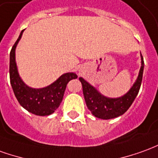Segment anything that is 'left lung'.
Returning <instances> with one entry per match:
<instances>
[{
	"mask_svg": "<svg viewBox=\"0 0 158 158\" xmlns=\"http://www.w3.org/2000/svg\"><path fill=\"white\" fill-rule=\"evenodd\" d=\"M144 72V59L141 55V68L136 81L131 89L121 98H110L104 97L95 87L90 85L83 78H79L82 84L84 98L87 108L96 117L109 120L118 117L125 113L130 108L140 89Z\"/></svg>",
	"mask_w": 158,
	"mask_h": 158,
	"instance_id": "8db88e82",
	"label": "left lung"
}]
</instances>
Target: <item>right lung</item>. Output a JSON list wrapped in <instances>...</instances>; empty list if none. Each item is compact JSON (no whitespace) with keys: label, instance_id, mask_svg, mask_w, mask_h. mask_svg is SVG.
Wrapping results in <instances>:
<instances>
[{"label":"right lung","instance_id":"right-lung-1","mask_svg":"<svg viewBox=\"0 0 158 158\" xmlns=\"http://www.w3.org/2000/svg\"><path fill=\"white\" fill-rule=\"evenodd\" d=\"M24 30L15 42L10 52V83L19 104L36 115H49L60 106L68 83L78 76L74 73H67L48 86L35 89L26 85L18 73L15 61V48L20 40Z\"/></svg>","mask_w":158,"mask_h":158}]
</instances>
